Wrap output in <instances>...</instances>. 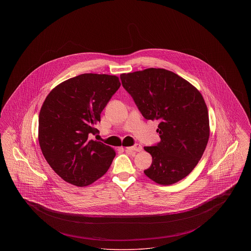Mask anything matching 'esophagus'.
I'll return each mask as SVG.
<instances>
[{"mask_svg":"<svg viewBox=\"0 0 251 251\" xmlns=\"http://www.w3.org/2000/svg\"><path fill=\"white\" fill-rule=\"evenodd\" d=\"M126 151H142V146L139 145V144H135L132 147L126 148Z\"/></svg>","mask_w":251,"mask_h":251,"instance_id":"esophagus-1","label":"esophagus"}]
</instances>
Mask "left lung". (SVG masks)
I'll return each mask as SVG.
<instances>
[{
    "label": "left lung",
    "mask_w": 251,
    "mask_h": 251,
    "mask_svg": "<svg viewBox=\"0 0 251 251\" xmlns=\"http://www.w3.org/2000/svg\"><path fill=\"white\" fill-rule=\"evenodd\" d=\"M146 120H158L161 141L144 150L152 157L144 170L162 185L178 182L201 159L210 136L209 115L201 92L174 72L147 69L120 75Z\"/></svg>",
    "instance_id": "1"
}]
</instances>
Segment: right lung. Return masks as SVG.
Listing matches in <instances>:
<instances>
[{
  "mask_svg": "<svg viewBox=\"0 0 251 251\" xmlns=\"http://www.w3.org/2000/svg\"><path fill=\"white\" fill-rule=\"evenodd\" d=\"M119 77L84 73L55 86L38 118V141L50 167L76 186L93 183L107 172L115 151L89 139L100 113L120 88Z\"/></svg>",
  "mask_w": 251,
  "mask_h": 251,
  "instance_id": "1",
  "label": "right lung"
}]
</instances>
